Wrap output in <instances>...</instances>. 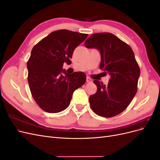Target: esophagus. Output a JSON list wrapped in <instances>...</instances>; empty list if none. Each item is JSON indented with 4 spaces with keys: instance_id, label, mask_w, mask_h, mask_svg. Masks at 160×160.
Listing matches in <instances>:
<instances>
[{
    "instance_id": "esophagus-1",
    "label": "esophagus",
    "mask_w": 160,
    "mask_h": 160,
    "mask_svg": "<svg viewBox=\"0 0 160 160\" xmlns=\"http://www.w3.org/2000/svg\"><path fill=\"white\" fill-rule=\"evenodd\" d=\"M86 81H87V83H91L92 81V79H90L89 77H87V79H86Z\"/></svg>"
}]
</instances>
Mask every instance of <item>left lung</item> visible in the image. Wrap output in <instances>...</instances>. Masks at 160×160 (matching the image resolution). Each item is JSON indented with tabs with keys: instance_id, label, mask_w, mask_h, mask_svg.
<instances>
[{
	"instance_id": "8db88e82",
	"label": "left lung",
	"mask_w": 160,
	"mask_h": 160,
	"mask_svg": "<svg viewBox=\"0 0 160 160\" xmlns=\"http://www.w3.org/2000/svg\"><path fill=\"white\" fill-rule=\"evenodd\" d=\"M85 45L99 51V68L111 76L107 85L93 81L98 90L89 97L91 108L101 117H113L128 108L137 93L140 69L133 51L109 32L93 34L85 41Z\"/></svg>"
}]
</instances>
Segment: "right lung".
Segmentation results:
<instances>
[{"label":"right lung","instance_id":"obj_1","mask_svg":"<svg viewBox=\"0 0 160 160\" xmlns=\"http://www.w3.org/2000/svg\"><path fill=\"white\" fill-rule=\"evenodd\" d=\"M88 34L58 30L38 42L32 48L27 62L28 82L33 99L48 113H59L70 104L73 92L86 81L83 72L67 73L64 62L71 61L75 48Z\"/></svg>","mask_w":160,"mask_h":160}]
</instances>
